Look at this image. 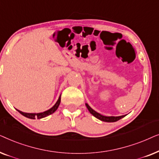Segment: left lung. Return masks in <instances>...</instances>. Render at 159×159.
I'll return each instance as SVG.
<instances>
[{"label": "left lung", "instance_id": "1", "mask_svg": "<svg viewBox=\"0 0 159 159\" xmlns=\"http://www.w3.org/2000/svg\"><path fill=\"white\" fill-rule=\"evenodd\" d=\"M85 105L87 106V108H88V109L89 110V111L90 112L91 114H93V116L95 117H96L97 119H100V120L103 121H106V122H114V121H116L119 120V119H121V118H123V117H125V116H103V115L100 114L99 113H98L95 111L93 109V108H91L90 107V106L88 105V103H85Z\"/></svg>", "mask_w": 159, "mask_h": 159}]
</instances>
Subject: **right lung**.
<instances>
[{
  "label": "right lung",
  "mask_w": 159,
  "mask_h": 159,
  "mask_svg": "<svg viewBox=\"0 0 159 159\" xmlns=\"http://www.w3.org/2000/svg\"><path fill=\"white\" fill-rule=\"evenodd\" d=\"M60 102H61V95L59 96V98H58V100L57 101V102H56V104L53 106V107H52L51 108H50L49 110L45 111L43 112V113H38V114H30V113L22 112L19 110H17V111H18L21 114H22L23 116H25V117H27V118H29V119H34L35 118L42 119V118H44V117L48 116V115L53 114V113L55 112L57 110L58 106H59Z\"/></svg>",
  "instance_id": "add662e5"
}]
</instances>
